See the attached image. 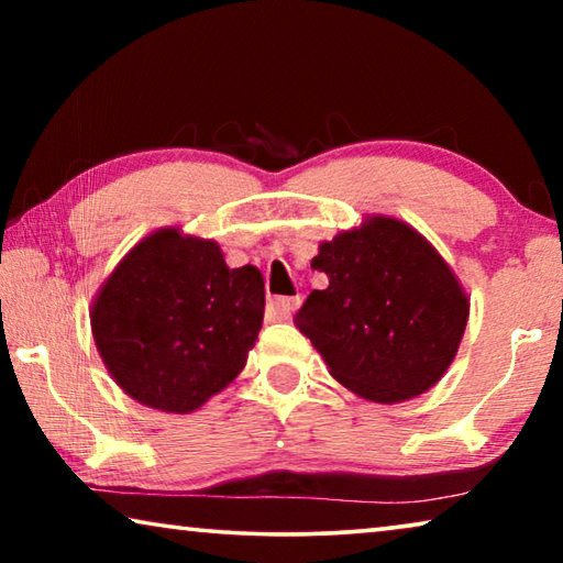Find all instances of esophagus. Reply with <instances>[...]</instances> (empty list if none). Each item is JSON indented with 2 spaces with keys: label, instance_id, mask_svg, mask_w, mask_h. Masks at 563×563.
I'll list each match as a JSON object with an SVG mask.
<instances>
[{
  "label": "esophagus",
  "instance_id": "1",
  "mask_svg": "<svg viewBox=\"0 0 563 563\" xmlns=\"http://www.w3.org/2000/svg\"><path fill=\"white\" fill-rule=\"evenodd\" d=\"M271 305L283 320H288L292 312L300 308V295H295V298H275V300H271Z\"/></svg>",
  "mask_w": 563,
  "mask_h": 563
}]
</instances>
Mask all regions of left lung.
I'll return each mask as SVG.
<instances>
[{"label": "left lung", "instance_id": "left-lung-1", "mask_svg": "<svg viewBox=\"0 0 563 563\" xmlns=\"http://www.w3.org/2000/svg\"><path fill=\"white\" fill-rule=\"evenodd\" d=\"M328 275L295 325L352 393L393 405L440 383L460 347L470 300L440 253L397 218L373 216L320 243Z\"/></svg>", "mask_w": 563, "mask_h": 563}]
</instances>
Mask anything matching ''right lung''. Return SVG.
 <instances>
[{
	"label": "right lung",
	"instance_id": "obj_1",
	"mask_svg": "<svg viewBox=\"0 0 563 563\" xmlns=\"http://www.w3.org/2000/svg\"><path fill=\"white\" fill-rule=\"evenodd\" d=\"M263 308L255 265L228 268L218 243L161 228L133 245L101 285L91 332L123 393L186 415L245 367Z\"/></svg>",
	"mask_w": 563,
	"mask_h": 563
}]
</instances>
